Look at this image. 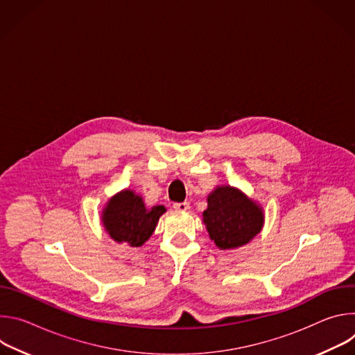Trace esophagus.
Wrapping results in <instances>:
<instances>
[{"label": "esophagus", "mask_w": 355, "mask_h": 355, "mask_svg": "<svg viewBox=\"0 0 355 355\" xmlns=\"http://www.w3.org/2000/svg\"><path fill=\"white\" fill-rule=\"evenodd\" d=\"M175 211H180V212H184V211H188L189 209V202H175V204L173 205Z\"/></svg>", "instance_id": "esophagus-1"}]
</instances>
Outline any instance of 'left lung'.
<instances>
[{
	"label": "left lung",
	"instance_id": "obj_1",
	"mask_svg": "<svg viewBox=\"0 0 355 355\" xmlns=\"http://www.w3.org/2000/svg\"><path fill=\"white\" fill-rule=\"evenodd\" d=\"M211 240L220 250L247 244L263 227L264 212L240 189L222 185L208 195V208L202 214Z\"/></svg>",
	"mask_w": 355,
	"mask_h": 355
}]
</instances>
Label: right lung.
Listing matches in <instances>:
<instances>
[{
  "label": "right lung",
  "instance_id": "right-lung-1",
  "mask_svg": "<svg viewBox=\"0 0 355 355\" xmlns=\"http://www.w3.org/2000/svg\"><path fill=\"white\" fill-rule=\"evenodd\" d=\"M164 212L163 205L147 209L140 195L123 189L108 200L103 211V225L115 241L140 247L153 234Z\"/></svg>",
  "mask_w": 355,
  "mask_h": 355
}]
</instances>
